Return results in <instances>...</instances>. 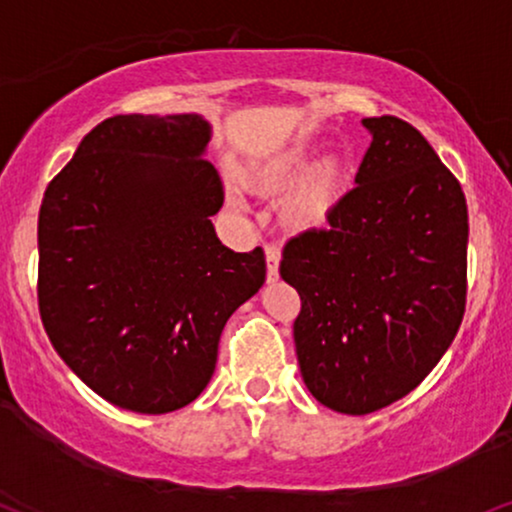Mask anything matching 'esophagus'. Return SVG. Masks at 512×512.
Wrapping results in <instances>:
<instances>
[{"instance_id":"obj_1","label":"esophagus","mask_w":512,"mask_h":512,"mask_svg":"<svg viewBox=\"0 0 512 512\" xmlns=\"http://www.w3.org/2000/svg\"><path fill=\"white\" fill-rule=\"evenodd\" d=\"M280 249L275 244H266V268H268V280L273 282L280 277Z\"/></svg>"}]
</instances>
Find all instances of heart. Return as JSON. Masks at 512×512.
<instances>
[{
	"mask_svg": "<svg viewBox=\"0 0 512 512\" xmlns=\"http://www.w3.org/2000/svg\"><path fill=\"white\" fill-rule=\"evenodd\" d=\"M311 163V149L292 147L270 156L251 173V185L263 194H277L299 179L280 204V216L294 230H311L327 223L346 189V166L339 156Z\"/></svg>",
	"mask_w": 512,
	"mask_h": 512,
	"instance_id": "obj_1",
	"label": "heart"
}]
</instances>
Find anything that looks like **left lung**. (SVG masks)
Segmentation results:
<instances>
[{
  "label": "left lung",
  "instance_id": "8db88e82",
  "mask_svg": "<svg viewBox=\"0 0 512 512\" xmlns=\"http://www.w3.org/2000/svg\"><path fill=\"white\" fill-rule=\"evenodd\" d=\"M372 142L327 218L282 249L301 296L294 344L323 406L368 415L403 399L456 337L468 296V204L430 142L396 116L365 118Z\"/></svg>",
  "mask_w": 512,
  "mask_h": 512
}]
</instances>
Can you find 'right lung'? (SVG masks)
Segmentation results:
<instances>
[{
    "label": "right lung",
    "instance_id": "obj_1",
    "mask_svg": "<svg viewBox=\"0 0 512 512\" xmlns=\"http://www.w3.org/2000/svg\"><path fill=\"white\" fill-rule=\"evenodd\" d=\"M194 113L113 116L82 137L37 220L49 342L113 406L161 415L216 370L220 332L266 282L261 246L220 244L223 182Z\"/></svg>",
    "mask_w": 512,
    "mask_h": 512
}]
</instances>
